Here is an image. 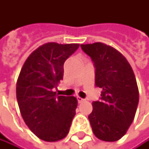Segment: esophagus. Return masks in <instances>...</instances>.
Segmentation results:
<instances>
[{"mask_svg":"<svg viewBox=\"0 0 149 149\" xmlns=\"http://www.w3.org/2000/svg\"><path fill=\"white\" fill-rule=\"evenodd\" d=\"M77 100H78V103H82L84 101V99L81 98V97H79V96H77Z\"/></svg>","mask_w":149,"mask_h":149,"instance_id":"34e87169","label":"esophagus"}]
</instances>
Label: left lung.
Wrapping results in <instances>:
<instances>
[{
    "label": "left lung",
    "mask_w": 149,
    "mask_h": 149,
    "mask_svg": "<svg viewBox=\"0 0 149 149\" xmlns=\"http://www.w3.org/2000/svg\"><path fill=\"white\" fill-rule=\"evenodd\" d=\"M94 62L95 87L102 89L92 103L88 115L92 130L104 141H116L133 122L139 104V89L132 68L116 49L102 43L81 45Z\"/></svg>",
    "instance_id": "left-lung-1"
}]
</instances>
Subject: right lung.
<instances>
[{
	"label": "right lung",
	"mask_w": 149,
	"mask_h": 149,
	"mask_svg": "<svg viewBox=\"0 0 149 149\" xmlns=\"http://www.w3.org/2000/svg\"><path fill=\"white\" fill-rule=\"evenodd\" d=\"M79 44L48 43L28 56L17 82V100L25 123L45 141L64 139L76 114L74 96L58 95L54 89L63 79L65 61Z\"/></svg>",
	"instance_id": "1"
}]
</instances>
